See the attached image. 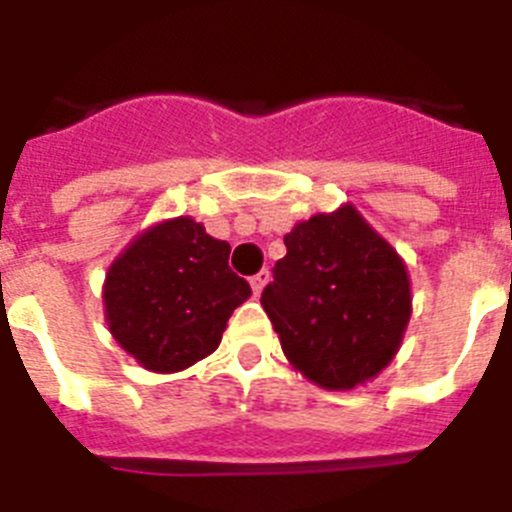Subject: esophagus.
Here are the masks:
<instances>
[{
  "label": "esophagus",
  "mask_w": 512,
  "mask_h": 512,
  "mask_svg": "<svg viewBox=\"0 0 512 512\" xmlns=\"http://www.w3.org/2000/svg\"><path fill=\"white\" fill-rule=\"evenodd\" d=\"M266 284H269V271L261 269L259 274H253V277H251V289H253V295H261V292H264Z\"/></svg>",
  "instance_id": "obj_1"
}]
</instances>
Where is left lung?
<instances>
[{
	"label": "left lung",
	"instance_id": "obj_1",
	"mask_svg": "<svg viewBox=\"0 0 512 512\" xmlns=\"http://www.w3.org/2000/svg\"><path fill=\"white\" fill-rule=\"evenodd\" d=\"M284 246L261 305L289 364L325 390L377 377L413 312L405 261L354 205L302 220Z\"/></svg>",
	"mask_w": 512,
	"mask_h": 512
}]
</instances>
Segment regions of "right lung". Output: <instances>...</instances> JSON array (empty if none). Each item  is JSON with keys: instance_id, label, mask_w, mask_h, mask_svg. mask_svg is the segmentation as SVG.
Instances as JSON below:
<instances>
[{"instance_id": "right-lung-1", "label": "right lung", "mask_w": 512, "mask_h": 512, "mask_svg": "<svg viewBox=\"0 0 512 512\" xmlns=\"http://www.w3.org/2000/svg\"><path fill=\"white\" fill-rule=\"evenodd\" d=\"M230 246L192 217L140 233L104 279L110 333L148 372H182L210 356L251 287L228 266Z\"/></svg>"}]
</instances>
